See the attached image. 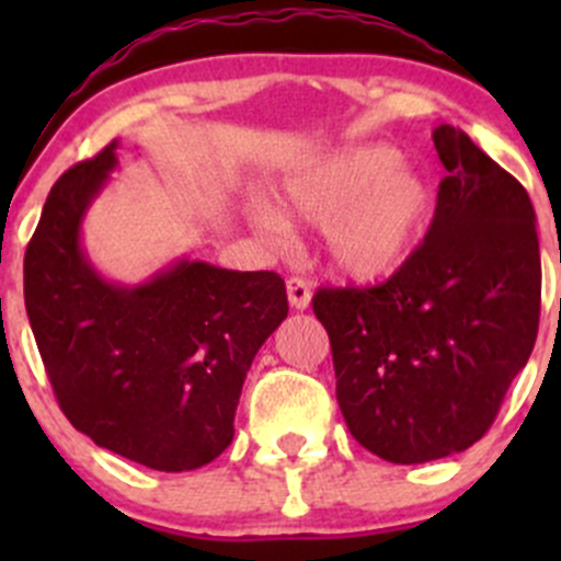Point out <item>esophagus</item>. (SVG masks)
Segmentation results:
<instances>
[{
	"instance_id": "esophagus-1",
	"label": "esophagus",
	"mask_w": 561,
	"mask_h": 561,
	"mask_svg": "<svg viewBox=\"0 0 561 561\" xmlns=\"http://www.w3.org/2000/svg\"><path fill=\"white\" fill-rule=\"evenodd\" d=\"M287 298H290L293 309L304 312V309H309V304H312V287H309V282L301 279V276H290V279H287Z\"/></svg>"
}]
</instances>
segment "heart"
I'll return each instance as SVG.
<instances>
[{
	"instance_id": "obj_1",
	"label": "heart",
	"mask_w": 561,
	"mask_h": 561,
	"mask_svg": "<svg viewBox=\"0 0 561 561\" xmlns=\"http://www.w3.org/2000/svg\"><path fill=\"white\" fill-rule=\"evenodd\" d=\"M282 206L322 222L325 254L339 274L382 282L399 274L432 228L437 195L426 173L386 144L339 149L282 186ZM276 225V219L265 217Z\"/></svg>"
}]
</instances>
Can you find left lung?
<instances>
[{
  "label": "left lung",
  "mask_w": 561,
  "mask_h": 561,
  "mask_svg": "<svg viewBox=\"0 0 561 561\" xmlns=\"http://www.w3.org/2000/svg\"><path fill=\"white\" fill-rule=\"evenodd\" d=\"M437 211L410 263L375 287H320L336 401L350 434L393 463L461 454L494 423L540 322V244L529 195L439 124Z\"/></svg>",
  "instance_id": "1"
}]
</instances>
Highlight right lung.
Returning a JSON list of instances; mask_svg holds the SVG:
<instances>
[{"label":"right lung","instance_id":"add662e5","mask_svg":"<svg viewBox=\"0 0 561 561\" xmlns=\"http://www.w3.org/2000/svg\"><path fill=\"white\" fill-rule=\"evenodd\" d=\"M118 140L61 173L24 257V301L56 401L100 448L160 472L233 443L241 386L287 317L274 271L179 260L138 287L103 279L81 249Z\"/></svg>","mask_w":561,"mask_h":561}]
</instances>
